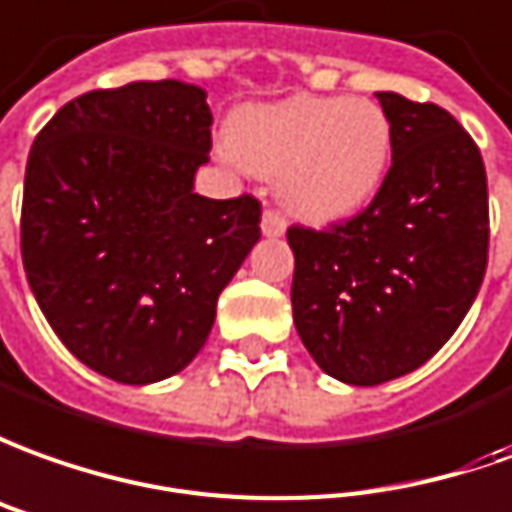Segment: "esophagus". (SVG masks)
I'll return each mask as SVG.
<instances>
[{
  "label": "esophagus",
  "instance_id": "1",
  "mask_svg": "<svg viewBox=\"0 0 512 512\" xmlns=\"http://www.w3.org/2000/svg\"><path fill=\"white\" fill-rule=\"evenodd\" d=\"M284 231H287V220H284V214L276 209H264L262 234L264 236H281Z\"/></svg>",
  "mask_w": 512,
  "mask_h": 512
}]
</instances>
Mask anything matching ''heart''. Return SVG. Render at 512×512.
<instances>
[{
  "label": "heart",
  "instance_id": "heart-1",
  "mask_svg": "<svg viewBox=\"0 0 512 512\" xmlns=\"http://www.w3.org/2000/svg\"><path fill=\"white\" fill-rule=\"evenodd\" d=\"M231 150L250 172L278 175L287 209L326 222L354 214L376 195L393 128L376 102L306 94L242 108L231 122Z\"/></svg>",
  "mask_w": 512,
  "mask_h": 512
}]
</instances>
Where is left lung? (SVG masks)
Segmentation results:
<instances>
[{"label": "left lung", "instance_id": "8db88e82", "mask_svg": "<svg viewBox=\"0 0 512 512\" xmlns=\"http://www.w3.org/2000/svg\"><path fill=\"white\" fill-rule=\"evenodd\" d=\"M393 164L368 209L323 231L290 225L292 317L329 376L398 379L446 345L488 267V178L474 139L435 102L376 94Z\"/></svg>", "mask_w": 512, "mask_h": 512}]
</instances>
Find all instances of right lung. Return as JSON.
Returning <instances> with one entry per match:
<instances>
[{
    "label": "right lung",
    "mask_w": 512,
    "mask_h": 512,
    "mask_svg": "<svg viewBox=\"0 0 512 512\" xmlns=\"http://www.w3.org/2000/svg\"><path fill=\"white\" fill-rule=\"evenodd\" d=\"M211 122L203 88L158 80L80 94L35 136L24 273L61 343L114 382H161L186 368L262 236L256 197L192 189Z\"/></svg>",
    "instance_id": "1"
}]
</instances>
